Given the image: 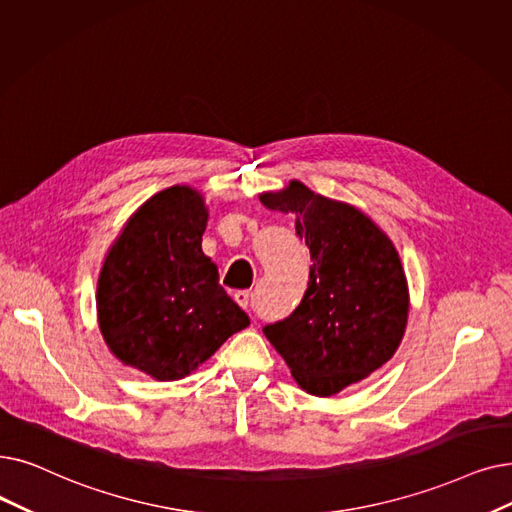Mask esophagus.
Wrapping results in <instances>:
<instances>
[{"mask_svg":"<svg viewBox=\"0 0 512 512\" xmlns=\"http://www.w3.org/2000/svg\"><path fill=\"white\" fill-rule=\"evenodd\" d=\"M234 301H236L242 309H247V307H249V291H236V293H234Z\"/></svg>","mask_w":512,"mask_h":512,"instance_id":"1","label":"esophagus"}]
</instances>
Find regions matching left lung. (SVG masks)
<instances>
[{"label": "left lung", "instance_id": "8db88e82", "mask_svg": "<svg viewBox=\"0 0 512 512\" xmlns=\"http://www.w3.org/2000/svg\"><path fill=\"white\" fill-rule=\"evenodd\" d=\"M259 201L295 215L314 261L299 307L263 335L303 391L330 397L379 370L402 343L410 311L402 259L366 213L299 180Z\"/></svg>", "mask_w": 512, "mask_h": 512}]
</instances>
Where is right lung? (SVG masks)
I'll use <instances>...</instances> for the list:
<instances>
[{
	"mask_svg": "<svg viewBox=\"0 0 512 512\" xmlns=\"http://www.w3.org/2000/svg\"><path fill=\"white\" fill-rule=\"evenodd\" d=\"M207 219L203 192L165 188L131 213L102 261V339L123 366L154 381L184 379L249 326L201 249Z\"/></svg>",
	"mask_w": 512,
	"mask_h": 512,
	"instance_id": "right-lung-1",
	"label": "right lung"
}]
</instances>
